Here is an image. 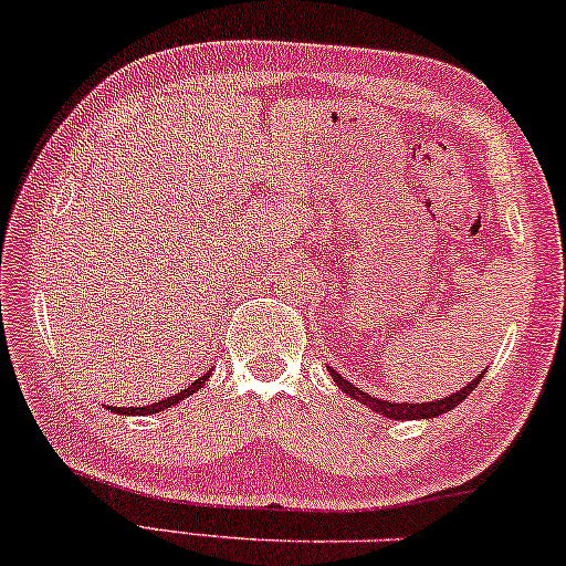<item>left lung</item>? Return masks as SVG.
Masks as SVG:
<instances>
[{"mask_svg":"<svg viewBox=\"0 0 566 566\" xmlns=\"http://www.w3.org/2000/svg\"><path fill=\"white\" fill-rule=\"evenodd\" d=\"M328 371H332V377H334V381L338 385V389H344V395L359 399V402L371 407L374 412H379V415H385V417H392V420H422V417L446 415V412L453 410V407H458L460 402H463V399L471 395L478 385H481V377H475L471 385L463 387V389H458V392H453V395L446 397V399H434V402H424V405L422 402H415V405L402 402V405H397V402H385V399H377V397H371L367 392H361L359 387H354L349 379H344L342 374H336L332 367H328Z\"/></svg>","mask_w":566,"mask_h":566,"instance_id":"obj_1","label":"left lung"}]
</instances>
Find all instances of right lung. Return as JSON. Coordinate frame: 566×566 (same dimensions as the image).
<instances>
[{"mask_svg":"<svg viewBox=\"0 0 566 566\" xmlns=\"http://www.w3.org/2000/svg\"><path fill=\"white\" fill-rule=\"evenodd\" d=\"M207 379H210V374H202V377L195 379L192 385H189L187 389H181V392L171 395V397H167V399H161V402H154V405H146V407H111V410H113V412H124V415H154V412H161V410H167V407L177 405L179 399H185V397H189L192 392H197V389L202 387Z\"/></svg>","mask_w":566,"mask_h":566,"instance_id":"1","label":"right lung"}]
</instances>
